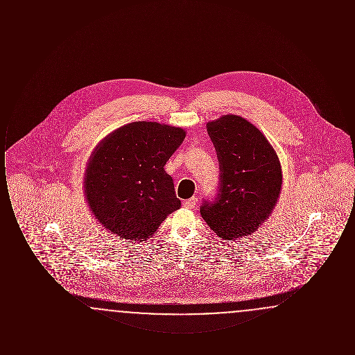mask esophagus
Here are the masks:
<instances>
[{"instance_id": "34e87169", "label": "esophagus", "mask_w": 355, "mask_h": 355, "mask_svg": "<svg viewBox=\"0 0 355 355\" xmlns=\"http://www.w3.org/2000/svg\"><path fill=\"white\" fill-rule=\"evenodd\" d=\"M196 203H197V198H196V197H191V198L186 200L185 202H184V206L187 207V209H193V207L196 206Z\"/></svg>"}]
</instances>
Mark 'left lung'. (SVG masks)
Returning a JSON list of instances; mask_svg holds the SVG:
<instances>
[{"mask_svg":"<svg viewBox=\"0 0 355 355\" xmlns=\"http://www.w3.org/2000/svg\"><path fill=\"white\" fill-rule=\"evenodd\" d=\"M207 133L220 162V184L200 211L217 236L234 241L268 220L282 186L281 164L266 137L242 117L209 122Z\"/></svg>","mask_w":355,"mask_h":355,"instance_id":"1","label":"left lung"}]
</instances>
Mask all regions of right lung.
I'll return each mask as SVG.
<instances>
[{"label": "right lung", "mask_w": 355, "mask_h": 355, "mask_svg": "<svg viewBox=\"0 0 355 355\" xmlns=\"http://www.w3.org/2000/svg\"><path fill=\"white\" fill-rule=\"evenodd\" d=\"M185 135L181 128L138 121L96 148L85 173V196L105 229L119 238L144 241L180 209L164 166Z\"/></svg>", "instance_id": "right-lung-1"}]
</instances>
